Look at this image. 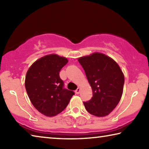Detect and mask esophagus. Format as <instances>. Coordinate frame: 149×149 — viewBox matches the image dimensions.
Returning a JSON list of instances; mask_svg holds the SVG:
<instances>
[{
    "instance_id": "34e87169",
    "label": "esophagus",
    "mask_w": 149,
    "mask_h": 149,
    "mask_svg": "<svg viewBox=\"0 0 149 149\" xmlns=\"http://www.w3.org/2000/svg\"><path fill=\"white\" fill-rule=\"evenodd\" d=\"M80 88H78L76 91H75V93H76L77 94H79L80 93Z\"/></svg>"
}]
</instances>
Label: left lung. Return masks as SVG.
<instances>
[{"instance_id": "left-lung-1", "label": "left lung", "mask_w": 149, "mask_h": 149, "mask_svg": "<svg viewBox=\"0 0 149 149\" xmlns=\"http://www.w3.org/2000/svg\"><path fill=\"white\" fill-rule=\"evenodd\" d=\"M92 89V96L84 102L87 111L97 117L108 116L120 101L124 75L117 63L106 55L94 53L79 58Z\"/></svg>"}]
</instances>
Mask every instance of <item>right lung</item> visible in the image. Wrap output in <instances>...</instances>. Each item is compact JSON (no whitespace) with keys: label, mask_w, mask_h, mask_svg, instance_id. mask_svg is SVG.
I'll list each match as a JSON object with an SVG mask.
<instances>
[{"label":"right lung","mask_w":149,"mask_h":149,"mask_svg":"<svg viewBox=\"0 0 149 149\" xmlns=\"http://www.w3.org/2000/svg\"><path fill=\"white\" fill-rule=\"evenodd\" d=\"M68 63L52 54L33 63L26 73L25 87L31 104L43 115L53 117L63 111L74 92L65 88L59 72Z\"/></svg>","instance_id":"obj_1"}]
</instances>
